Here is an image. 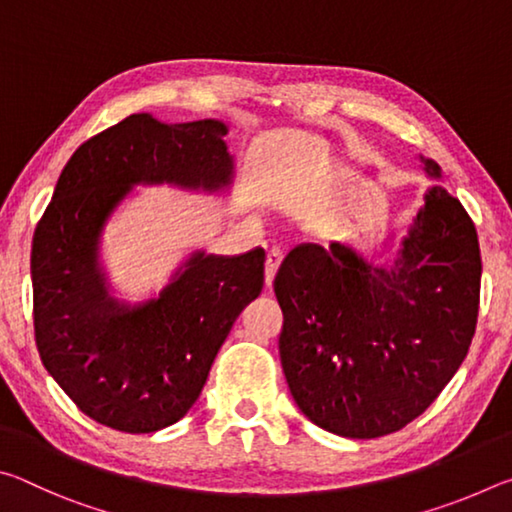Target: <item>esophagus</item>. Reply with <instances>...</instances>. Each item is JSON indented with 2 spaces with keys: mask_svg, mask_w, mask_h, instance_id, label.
<instances>
[{
  "mask_svg": "<svg viewBox=\"0 0 512 512\" xmlns=\"http://www.w3.org/2000/svg\"><path fill=\"white\" fill-rule=\"evenodd\" d=\"M280 262H282L280 250H277V248L268 250V253H266V266H264V282H266V287H271V284H273V277L277 273V266H280Z\"/></svg>",
  "mask_w": 512,
  "mask_h": 512,
  "instance_id": "esophagus-1",
  "label": "esophagus"
}]
</instances>
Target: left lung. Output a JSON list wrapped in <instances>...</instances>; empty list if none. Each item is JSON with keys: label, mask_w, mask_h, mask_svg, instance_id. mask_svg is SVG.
Returning <instances> with one entry per match:
<instances>
[{"label": "left lung", "mask_w": 512, "mask_h": 512, "mask_svg": "<svg viewBox=\"0 0 512 512\" xmlns=\"http://www.w3.org/2000/svg\"><path fill=\"white\" fill-rule=\"evenodd\" d=\"M440 178V167L424 160ZM280 359L300 411L343 438L400 431L429 409L470 350L481 291L476 228L443 185L424 194L388 264L332 241L300 244L273 282Z\"/></svg>", "instance_id": "1"}]
</instances>
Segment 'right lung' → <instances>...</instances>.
Returning a JSON list of instances; mask_svg holds the SVG:
<instances>
[{
    "mask_svg": "<svg viewBox=\"0 0 512 512\" xmlns=\"http://www.w3.org/2000/svg\"><path fill=\"white\" fill-rule=\"evenodd\" d=\"M216 119L162 124L126 117L81 144L65 164L33 235V325L40 359L88 418L151 433L192 409L232 323L264 287V250H203L142 305L108 293L99 264L103 225L135 185L216 192L235 162Z\"/></svg>",
    "mask_w": 512,
    "mask_h": 512,
    "instance_id": "obj_1",
    "label": "right lung"
}]
</instances>
